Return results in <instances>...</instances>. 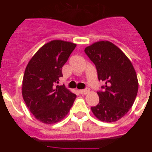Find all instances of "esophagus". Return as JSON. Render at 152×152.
<instances>
[{"instance_id": "34e87169", "label": "esophagus", "mask_w": 152, "mask_h": 152, "mask_svg": "<svg viewBox=\"0 0 152 152\" xmlns=\"http://www.w3.org/2000/svg\"><path fill=\"white\" fill-rule=\"evenodd\" d=\"M79 93H80V94H87L88 93H89V90L88 89L80 90V91H79Z\"/></svg>"}]
</instances>
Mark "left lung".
<instances>
[{"label":"left lung","instance_id":"obj_1","mask_svg":"<svg viewBox=\"0 0 152 152\" xmlns=\"http://www.w3.org/2000/svg\"><path fill=\"white\" fill-rule=\"evenodd\" d=\"M84 52L94 63L99 80L105 82L98 91L99 103L91 107L102 122H116L133 105L139 82L136 72L128 57L109 41H99L86 47Z\"/></svg>","mask_w":152,"mask_h":152}]
</instances>
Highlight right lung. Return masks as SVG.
I'll return each mask as SVG.
<instances>
[{"label": "right lung", "instance_id": "1", "mask_svg": "<svg viewBox=\"0 0 152 152\" xmlns=\"http://www.w3.org/2000/svg\"><path fill=\"white\" fill-rule=\"evenodd\" d=\"M76 44L52 40L40 48L28 63L23 75V100L37 120L53 124L65 117L76 95L64 86L56 85L63 76L61 68Z\"/></svg>", "mask_w": 152, "mask_h": 152}]
</instances>
